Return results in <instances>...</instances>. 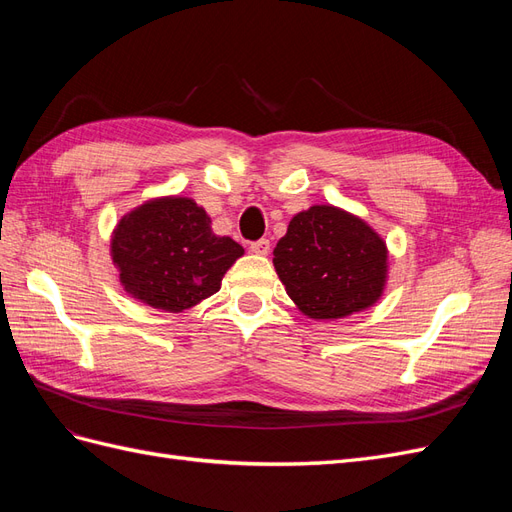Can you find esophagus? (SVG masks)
<instances>
[{
	"label": "esophagus",
	"instance_id": "esophagus-1",
	"mask_svg": "<svg viewBox=\"0 0 512 512\" xmlns=\"http://www.w3.org/2000/svg\"><path fill=\"white\" fill-rule=\"evenodd\" d=\"M250 250H252L254 254H258V256H265V254H269V250H271V243H269V239H258V241H252Z\"/></svg>",
	"mask_w": 512,
	"mask_h": 512
}]
</instances>
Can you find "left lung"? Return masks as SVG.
<instances>
[{
	"mask_svg": "<svg viewBox=\"0 0 512 512\" xmlns=\"http://www.w3.org/2000/svg\"><path fill=\"white\" fill-rule=\"evenodd\" d=\"M386 254V243L361 218L314 205L290 220L273 250V265L305 316L333 320L382 297Z\"/></svg>",
	"mask_w": 512,
	"mask_h": 512,
	"instance_id": "left-lung-1",
	"label": "left lung"
}]
</instances>
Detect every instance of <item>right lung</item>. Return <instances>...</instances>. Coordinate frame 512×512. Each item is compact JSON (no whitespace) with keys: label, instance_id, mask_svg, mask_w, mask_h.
<instances>
[{"label":"right lung","instance_id":"1","mask_svg":"<svg viewBox=\"0 0 512 512\" xmlns=\"http://www.w3.org/2000/svg\"><path fill=\"white\" fill-rule=\"evenodd\" d=\"M111 256L128 294L143 303L183 312L220 290L243 247L211 230V218L192 198L147 200L123 215Z\"/></svg>","mask_w":512,"mask_h":512}]
</instances>
